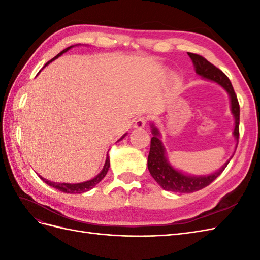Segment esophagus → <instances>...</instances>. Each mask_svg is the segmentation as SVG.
Wrapping results in <instances>:
<instances>
[{
    "label": "esophagus",
    "mask_w": 260,
    "mask_h": 260,
    "mask_svg": "<svg viewBox=\"0 0 260 260\" xmlns=\"http://www.w3.org/2000/svg\"><path fill=\"white\" fill-rule=\"evenodd\" d=\"M145 124H146V117L140 116V117L137 118L136 121H135V128L141 129V128H143Z\"/></svg>",
    "instance_id": "1"
}]
</instances>
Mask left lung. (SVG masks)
Returning a JSON list of instances; mask_svg holds the SVG:
<instances>
[{"mask_svg": "<svg viewBox=\"0 0 260 260\" xmlns=\"http://www.w3.org/2000/svg\"><path fill=\"white\" fill-rule=\"evenodd\" d=\"M187 55L193 61L196 74L205 78L207 80L220 84L228 92V94H229L231 101V112L235 119L233 136L237 139L238 142L240 136V105L230 79L221 70L217 68L215 65H212L211 62L201 56V55L194 53H187ZM152 132L154 136L151 139V148H149V154L147 157V168L149 170V174L152 175L156 182L164 190L175 193H193L200 191L202 188L209 185L212 181H215L221 175L222 171L228 166V164H229V160H228L218 171L209 176L195 177L184 175L182 172L176 170L169 164L166 157V151H165V147L160 141V133L154 124H152Z\"/></svg>", "mask_w": 260, "mask_h": 260, "instance_id": "8db88e82", "label": "left lung"}]
</instances>
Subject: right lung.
Returning <instances> with one entry per match:
<instances>
[{
    "instance_id": "1",
    "label": "right lung",
    "mask_w": 260,
    "mask_h": 260,
    "mask_svg": "<svg viewBox=\"0 0 260 260\" xmlns=\"http://www.w3.org/2000/svg\"><path fill=\"white\" fill-rule=\"evenodd\" d=\"M74 45H72V46H69V48H67V49H65V50H62L60 53H58L56 56H55L54 58H52L51 60H49L48 62H46V65L48 64H50V62L52 61V60H54V59H56L57 57H59L60 55H62L64 53H66L68 50H70L73 48ZM125 136V135H124ZM124 136H122L119 140L118 141H120V140H122L123 138H124ZM109 156L107 155V157H106V161H105V165H104V167H103V169H102V171L100 172V174L95 177V178H93V179H91V180H89V181H85V182H81V183H75V184H72V183H58V182H52V181H49V180H46V179H43L42 177H40L44 182L46 183V184H49L50 186H52V187H55V188H57V190H59V191H61V192H64V193H68V194H80V193H84V192H86V191H90L91 188H93L94 186H95L100 181H102V179H103L105 176H106V174H107V171H108V169H109Z\"/></svg>"
}]
</instances>
